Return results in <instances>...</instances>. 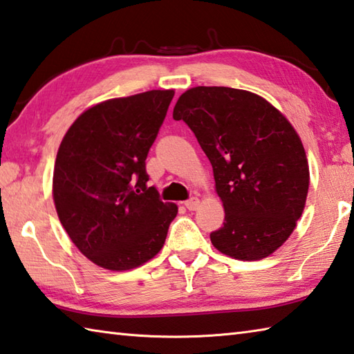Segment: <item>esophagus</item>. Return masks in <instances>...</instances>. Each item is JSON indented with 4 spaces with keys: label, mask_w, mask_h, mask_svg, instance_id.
<instances>
[{
    "label": "esophagus",
    "mask_w": 354,
    "mask_h": 354,
    "mask_svg": "<svg viewBox=\"0 0 354 354\" xmlns=\"http://www.w3.org/2000/svg\"><path fill=\"white\" fill-rule=\"evenodd\" d=\"M184 205H185V207H187L189 210H196L198 205H199V199H198L196 196H192V198L187 199V201L184 203Z\"/></svg>",
    "instance_id": "obj_1"
}]
</instances>
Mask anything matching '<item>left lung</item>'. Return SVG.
I'll list each match as a JSON object with an SVG mask.
<instances>
[{
    "mask_svg": "<svg viewBox=\"0 0 354 354\" xmlns=\"http://www.w3.org/2000/svg\"><path fill=\"white\" fill-rule=\"evenodd\" d=\"M184 120L214 169L224 205L212 244L236 260H261L292 234L305 207L310 169L299 134L254 93L196 86L178 99Z\"/></svg>",
    "mask_w": 354,
    "mask_h": 354,
    "instance_id": "8db88e82",
    "label": "left lung"
}]
</instances>
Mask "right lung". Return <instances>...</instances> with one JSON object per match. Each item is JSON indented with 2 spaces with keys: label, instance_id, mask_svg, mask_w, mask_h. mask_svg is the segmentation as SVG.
Masks as SVG:
<instances>
[{
  "label": "right lung",
  "instance_id": "right-lung-1",
  "mask_svg": "<svg viewBox=\"0 0 354 354\" xmlns=\"http://www.w3.org/2000/svg\"><path fill=\"white\" fill-rule=\"evenodd\" d=\"M173 95L153 89L102 102L62 140L53 183L57 214L80 252L102 268L127 271L153 259L178 214L147 184L145 170Z\"/></svg>",
  "mask_w": 354,
  "mask_h": 354
}]
</instances>
